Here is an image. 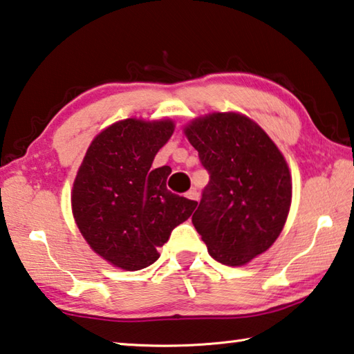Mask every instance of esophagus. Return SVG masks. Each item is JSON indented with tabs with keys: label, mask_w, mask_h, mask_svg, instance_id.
I'll return each instance as SVG.
<instances>
[{
	"label": "esophagus",
	"mask_w": 354,
	"mask_h": 354,
	"mask_svg": "<svg viewBox=\"0 0 354 354\" xmlns=\"http://www.w3.org/2000/svg\"><path fill=\"white\" fill-rule=\"evenodd\" d=\"M186 197H187L189 200L198 201V198H200V194L197 192V189H190V190H189V192H186Z\"/></svg>",
	"instance_id": "obj_1"
}]
</instances>
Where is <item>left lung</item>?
Here are the masks:
<instances>
[{"label": "left lung", "instance_id": "obj_1", "mask_svg": "<svg viewBox=\"0 0 354 354\" xmlns=\"http://www.w3.org/2000/svg\"><path fill=\"white\" fill-rule=\"evenodd\" d=\"M184 132L209 173L194 227L214 260L245 265L271 248L287 221V162L266 132L244 115H207Z\"/></svg>", "mask_w": 354, "mask_h": 354}]
</instances>
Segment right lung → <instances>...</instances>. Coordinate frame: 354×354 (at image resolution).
I'll return each mask as SVG.
<instances>
[{
  "instance_id": "1",
  "label": "right lung",
  "mask_w": 354,
  "mask_h": 354,
  "mask_svg": "<svg viewBox=\"0 0 354 354\" xmlns=\"http://www.w3.org/2000/svg\"><path fill=\"white\" fill-rule=\"evenodd\" d=\"M173 133L171 121L124 120L93 140L72 189V212L91 249L126 271L159 258L173 228L197 201L167 189L168 165L151 170Z\"/></svg>"
}]
</instances>
